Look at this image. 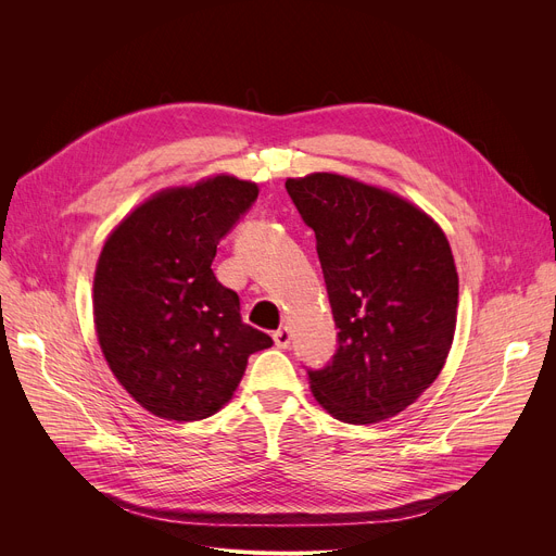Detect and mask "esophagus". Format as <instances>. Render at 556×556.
<instances>
[{"label":"esophagus","mask_w":556,"mask_h":556,"mask_svg":"<svg viewBox=\"0 0 556 556\" xmlns=\"http://www.w3.org/2000/svg\"><path fill=\"white\" fill-rule=\"evenodd\" d=\"M273 340H275V344H277L279 349H288L290 340H293V333H290L288 327H281V329H277V331L273 333Z\"/></svg>","instance_id":"1"}]
</instances>
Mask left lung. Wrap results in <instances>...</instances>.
Segmentation results:
<instances>
[{"label":"left lung","mask_w":556,"mask_h":556,"mask_svg":"<svg viewBox=\"0 0 556 556\" xmlns=\"http://www.w3.org/2000/svg\"><path fill=\"white\" fill-rule=\"evenodd\" d=\"M315 231L338 331L333 358L306 369L311 392L344 424H376L440 376L457 319L451 245L407 200L336 173L286 180Z\"/></svg>","instance_id":"obj_1"}]
</instances>
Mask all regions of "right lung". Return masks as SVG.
Instances as JSON below:
<instances>
[{"label": "right lung", "instance_id": "right-lung-1", "mask_svg": "<svg viewBox=\"0 0 556 556\" xmlns=\"http://www.w3.org/2000/svg\"><path fill=\"white\" fill-rule=\"evenodd\" d=\"M258 189L216 175L166 189L122 220L99 256L94 325L128 394L162 419H207L239 388L250 354L273 338L241 319L212 261Z\"/></svg>", "mask_w": 556, "mask_h": 556}]
</instances>
